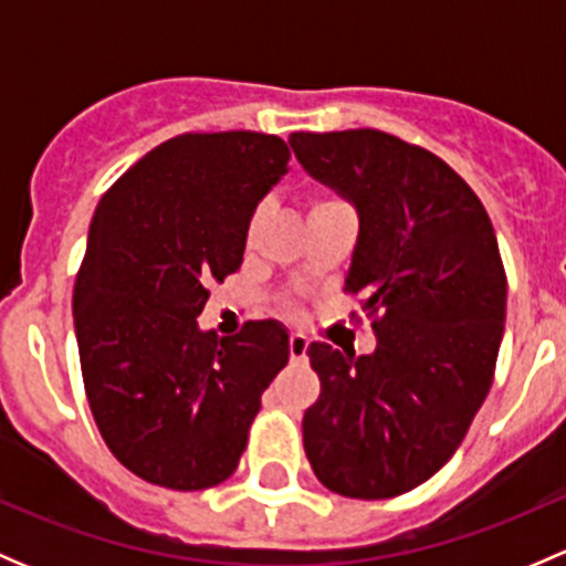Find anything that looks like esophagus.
Masks as SVG:
<instances>
[{"mask_svg": "<svg viewBox=\"0 0 566 566\" xmlns=\"http://www.w3.org/2000/svg\"><path fill=\"white\" fill-rule=\"evenodd\" d=\"M306 350H310V342H306V336H301V334L290 336V358H293V361H304Z\"/></svg>", "mask_w": 566, "mask_h": 566, "instance_id": "esophagus-1", "label": "esophagus"}]
</instances>
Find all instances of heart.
<instances>
[{"label":"heart","mask_w":566,"mask_h":566,"mask_svg":"<svg viewBox=\"0 0 566 566\" xmlns=\"http://www.w3.org/2000/svg\"><path fill=\"white\" fill-rule=\"evenodd\" d=\"M331 202H334V199H323V202H317L315 208H319V205H331Z\"/></svg>","instance_id":"1"}]
</instances>
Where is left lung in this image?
Returning a JSON list of instances; mask_svg holds the SVG:
<instances>
[{
	"instance_id": "1",
	"label": "left lung",
	"mask_w": 566,
	"mask_h": 566,
	"mask_svg": "<svg viewBox=\"0 0 566 566\" xmlns=\"http://www.w3.org/2000/svg\"><path fill=\"white\" fill-rule=\"evenodd\" d=\"M295 158L358 213L345 290L378 347L312 342L319 397L304 449L347 499H394L441 471L493 384L506 276L488 210L449 164L384 130L293 134Z\"/></svg>"
}]
</instances>
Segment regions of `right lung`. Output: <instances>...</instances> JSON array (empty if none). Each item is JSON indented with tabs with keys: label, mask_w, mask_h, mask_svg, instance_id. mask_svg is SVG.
<instances>
[{
	"label": "right lung",
	"mask_w": 566,
	"mask_h": 566,
	"mask_svg": "<svg viewBox=\"0 0 566 566\" xmlns=\"http://www.w3.org/2000/svg\"><path fill=\"white\" fill-rule=\"evenodd\" d=\"M279 136L182 134L134 164L95 208L73 287L90 410L112 454L145 482L205 490L247 449L290 334L256 319L199 328L208 284L235 273L249 221L290 172Z\"/></svg>",
	"instance_id": "obj_1"
}]
</instances>
